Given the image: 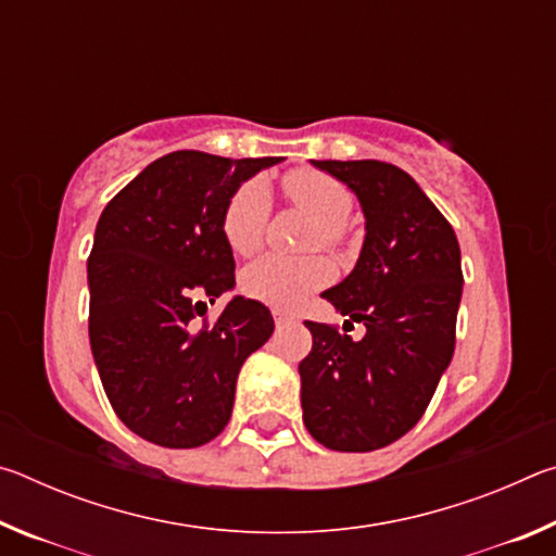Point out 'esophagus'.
<instances>
[{
	"instance_id": "esophagus-1",
	"label": "esophagus",
	"mask_w": 556,
	"mask_h": 556,
	"mask_svg": "<svg viewBox=\"0 0 556 556\" xmlns=\"http://www.w3.org/2000/svg\"><path fill=\"white\" fill-rule=\"evenodd\" d=\"M275 324H277V328L287 326V324H291V316L285 312H275Z\"/></svg>"
}]
</instances>
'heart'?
<instances>
[{"mask_svg": "<svg viewBox=\"0 0 556 556\" xmlns=\"http://www.w3.org/2000/svg\"><path fill=\"white\" fill-rule=\"evenodd\" d=\"M285 195L291 205L314 220V242L336 250L345 240V220L353 213V193L338 178L316 168H294L285 176ZM271 213V193L262 178H250L230 193L223 208V238L238 255L262 248ZM333 265L326 257L287 260L265 255L244 267L240 287L244 294L275 308H294L314 291L331 285Z\"/></svg>", "mask_w": 556, "mask_h": 556, "instance_id": "heart-1", "label": "heart"}]
</instances>
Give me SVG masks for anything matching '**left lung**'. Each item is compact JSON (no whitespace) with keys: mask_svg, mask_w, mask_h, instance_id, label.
Returning <instances> with one entry per match:
<instances>
[{"mask_svg":"<svg viewBox=\"0 0 556 556\" xmlns=\"http://www.w3.org/2000/svg\"><path fill=\"white\" fill-rule=\"evenodd\" d=\"M312 164L363 205L357 265L321 296L363 324L365 336L353 341L336 326L306 321L314 345L299 363L304 425L326 448L375 451L417 425L448 368L460 250L448 220L402 168L375 159Z\"/></svg>","mask_w":556,"mask_h":556,"instance_id":"1","label":"left lung"}]
</instances>
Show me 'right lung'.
<instances>
[{
  "label": "right lung",
  "mask_w": 556,
  "mask_h": 556,
  "mask_svg": "<svg viewBox=\"0 0 556 556\" xmlns=\"http://www.w3.org/2000/svg\"><path fill=\"white\" fill-rule=\"evenodd\" d=\"M279 162L181 149L149 164L100 215L88 257L92 357L112 409L152 444L193 448L218 437L242 363L275 331L255 299L235 296L215 321L205 312L235 287L225 203Z\"/></svg>",
  "instance_id": "right-lung-1"
}]
</instances>
